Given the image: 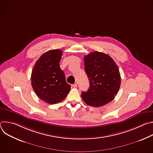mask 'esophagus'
I'll return each instance as SVG.
<instances>
[{"label":"esophagus","instance_id":"obj_1","mask_svg":"<svg viewBox=\"0 0 153 153\" xmlns=\"http://www.w3.org/2000/svg\"><path fill=\"white\" fill-rule=\"evenodd\" d=\"M72 86L73 87V88H76V87L77 86V83H74V84L72 85Z\"/></svg>","mask_w":153,"mask_h":153}]
</instances>
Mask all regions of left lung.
<instances>
[{
    "mask_svg": "<svg viewBox=\"0 0 153 153\" xmlns=\"http://www.w3.org/2000/svg\"><path fill=\"white\" fill-rule=\"evenodd\" d=\"M85 71L90 88L82 92L83 100L90 106L100 107L112 101L120 88L121 77L117 65L109 55L98 51L84 57Z\"/></svg>",
    "mask_w": 153,
    "mask_h": 153,
    "instance_id": "1",
    "label": "left lung"
}]
</instances>
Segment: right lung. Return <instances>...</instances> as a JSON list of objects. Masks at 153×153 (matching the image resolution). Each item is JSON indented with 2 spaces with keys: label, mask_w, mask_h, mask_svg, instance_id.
I'll return each instance as SVG.
<instances>
[{
  "label": "right lung",
  "mask_w": 153,
  "mask_h": 153,
  "mask_svg": "<svg viewBox=\"0 0 153 153\" xmlns=\"http://www.w3.org/2000/svg\"><path fill=\"white\" fill-rule=\"evenodd\" d=\"M62 56V51L59 49L45 53L36 62L31 73V85L36 95L51 105L62 101L71 89L60 68Z\"/></svg>",
  "instance_id": "add662e5"
}]
</instances>
